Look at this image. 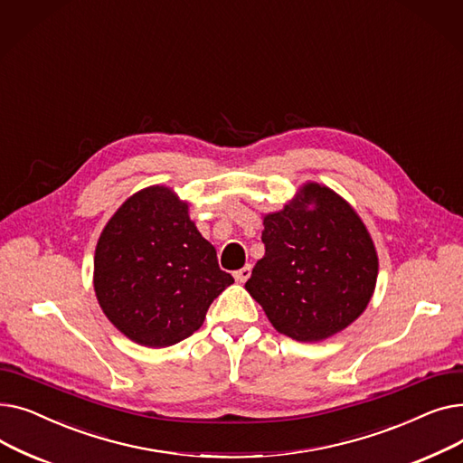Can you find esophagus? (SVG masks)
Returning <instances> with one entry per match:
<instances>
[{"mask_svg":"<svg viewBox=\"0 0 463 463\" xmlns=\"http://www.w3.org/2000/svg\"><path fill=\"white\" fill-rule=\"evenodd\" d=\"M250 276H251V266H244V269H240V270L234 272V278L240 283H246L250 279Z\"/></svg>","mask_w":463,"mask_h":463,"instance_id":"obj_1","label":"esophagus"}]
</instances>
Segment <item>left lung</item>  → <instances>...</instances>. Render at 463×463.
<instances>
[{"mask_svg": "<svg viewBox=\"0 0 463 463\" xmlns=\"http://www.w3.org/2000/svg\"><path fill=\"white\" fill-rule=\"evenodd\" d=\"M262 225L264 257L246 288L278 332L319 342L366 309L377 281V253L342 197L307 184L300 199L266 215Z\"/></svg>", "mask_w": 463, "mask_h": 463, "instance_id": "obj_1", "label": "left lung"}]
</instances>
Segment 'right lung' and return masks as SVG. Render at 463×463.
I'll list each match as a JSON object with an SVG mask.
<instances>
[{"mask_svg": "<svg viewBox=\"0 0 463 463\" xmlns=\"http://www.w3.org/2000/svg\"><path fill=\"white\" fill-rule=\"evenodd\" d=\"M234 283L215 248L166 187L142 189L112 215L95 250L93 287L110 323L146 347L197 332L210 304Z\"/></svg>", "mask_w": 463, "mask_h": 463, "instance_id": "right-lung-1", "label": "right lung"}]
</instances>
